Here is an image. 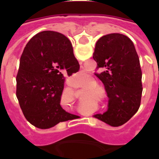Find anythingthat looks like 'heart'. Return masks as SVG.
I'll return each instance as SVG.
<instances>
[{"label": "heart", "instance_id": "obj_1", "mask_svg": "<svg viewBox=\"0 0 159 159\" xmlns=\"http://www.w3.org/2000/svg\"><path fill=\"white\" fill-rule=\"evenodd\" d=\"M95 84H96V81H95L93 78H91L89 80V82H88V85H93V86H89L87 89H88V91H92V92L98 91V90L99 89V88L98 86H95ZM94 85H95V86H93Z\"/></svg>", "mask_w": 159, "mask_h": 159}]
</instances>
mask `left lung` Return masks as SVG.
<instances>
[{
    "label": "left lung",
    "instance_id": "8db88e82",
    "mask_svg": "<svg viewBox=\"0 0 159 159\" xmlns=\"http://www.w3.org/2000/svg\"><path fill=\"white\" fill-rule=\"evenodd\" d=\"M93 59L99 69L95 75L109 98L107 111L94 117L112 127L121 126L138 111L141 102L142 71L134 43L125 35L107 34L97 40Z\"/></svg>",
    "mask_w": 159,
    "mask_h": 159
}]
</instances>
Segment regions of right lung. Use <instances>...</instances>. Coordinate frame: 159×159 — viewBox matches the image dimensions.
<instances>
[{
  "label": "right lung",
  "instance_id": "add662e5",
  "mask_svg": "<svg viewBox=\"0 0 159 159\" xmlns=\"http://www.w3.org/2000/svg\"><path fill=\"white\" fill-rule=\"evenodd\" d=\"M80 64L64 35L43 31L26 44L16 75V97L25 119L40 129H48L77 116L63 109L60 99L64 75L77 72Z\"/></svg>",
  "mask_w": 159,
  "mask_h": 159
}]
</instances>
